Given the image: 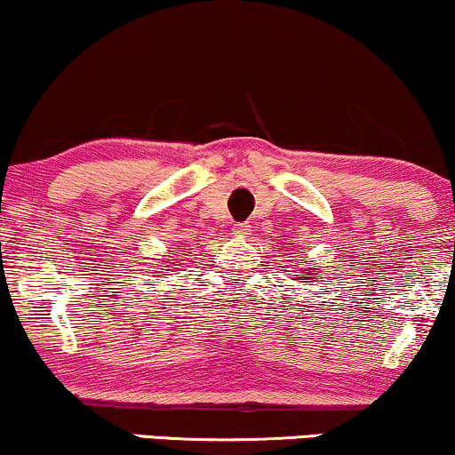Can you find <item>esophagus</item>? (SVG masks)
<instances>
[{
	"label": "esophagus",
	"mask_w": 455,
	"mask_h": 455,
	"mask_svg": "<svg viewBox=\"0 0 455 455\" xmlns=\"http://www.w3.org/2000/svg\"><path fill=\"white\" fill-rule=\"evenodd\" d=\"M233 233L239 235V237H245V235H250V224H245V222L233 224Z\"/></svg>",
	"instance_id": "34e87169"
}]
</instances>
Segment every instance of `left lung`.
<instances>
[{
    "mask_svg": "<svg viewBox=\"0 0 455 455\" xmlns=\"http://www.w3.org/2000/svg\"><path fill=\"white\" fill-rule=\"evenodd\" d=\"M306 275H310V274H307V271H306Z\"/></svg>",
    "mask_w": 455,
    "mask_h": 455,
    "instance_id": "left-lung-1",
    "label": "left lung"
}]
</instances>
